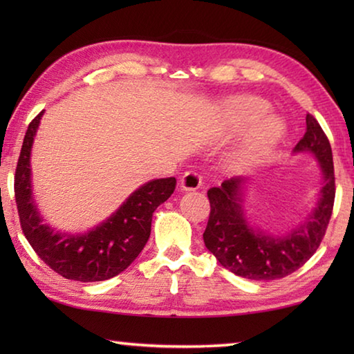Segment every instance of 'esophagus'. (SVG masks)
Instances as JSON below:
<instances>
[{
  "mask_svg": "<svg viewBox=\"0 0 354 354\" xmlns=\"http://www.w3.org/2000/svg\"><path fill=\"white\" fill-rule=\"evenodd\" d=\"M200 185H201V176L195 171H185L181 176V179H179V187L185 192L200 189Z\"/></svg>",
  "mask_w": 354,
  "mask_h": 354,
  "instance_id": "esophagus-1",
  "label": "esophagus"
}]
</instances>
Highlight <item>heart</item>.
Listing matches in <instances>:
<instances>
[{
  "label": "heart",
  "mask_w": 354,
  "mask_h": 354,
  "mask_svg": "<svg viewBox=\"0 0 354 354\" xmlns=\"http://www.w3.org/2000/svg\"><path fill=\"white\" fill-rule=\"evenodd\" d=\"M270 109L266 100L253 97V95H242V97L231 98L226 103L225 112L227 124L232 131L241 133L262 118ZM284 134V123L277 115H267L261 120L256 127L250 131L247 139L241 148L232 154L231 167L234 170H243L257 162L268 149H272L281 140Z\"/></svg>",
  "instance_id": "b5f03b06"
}]
</instances>
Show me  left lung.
Masks as SVG:
<instances>
[{
  "label": "left lung",
  "mask_w": 354,
  "mask_h": 354,
  "mask_svg": "<svg viewBox=\"0 0 354 354\" xmlns=\"http://www.w3.org/2000/svg\"><path fill=\"white\" fill-rule=\"evenodd\" d=\"M299 153L314 156L323 183L315 207L301 225L284 234H270L248 221L243 195L253 179L237 176L209 189L211 214L203 239L221 266L237 277L251 281L284 278L304 266L319 248L333 214L335 185L331 145L310 113L306 133L293 148V154Z\"/></svg>",
  "instance_id": "obj_1"
}]
</instances>
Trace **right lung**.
Instances as JSON below:
<instances>
[{
	"mask_svg": "<svg viewBox=\"0 0 354 354\" xmlns=\"http://www.w3.org/2000/svg\"><path fill=\"white\" fill-rule=\"evenodd\" d=\"M41 115L44 111L29 123L15 170V201L21 230L40 259L64 278L93 283L117 277L145 247L153 214L170 198L176 179H151L140 185L111 217L87 232L56 231L44 223L32 192L31 149Z\"/></svg>",
	"mask_w": 354,
	"mask_h": 354,
	"instance_id": "1",
	"label": "right lung"
}]
</instances>
